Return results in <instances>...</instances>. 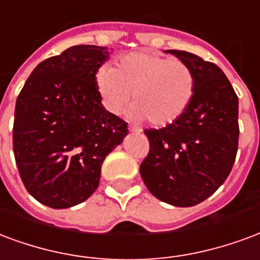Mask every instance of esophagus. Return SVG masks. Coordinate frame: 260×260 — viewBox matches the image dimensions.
Here are the masks:
<instances>
[{
    "label": "esophagus",
    "instance_id": "obj_1",
    "mask_svg": "<svg viewBox=\"0 0 260 260\" xmlns=\"http://www.w3.org/2000/svg\"><path fill=\"white\" fill-rule=\"evenodd\" d=\"M128 132H130V133H140L141 130H140V128H137V127H128Z\"/></svg>",
    "mask_w": 260,
    "mask_h": 260
}]
</instances>
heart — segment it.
I'll return each instance as SVG.
<instances>
[{"mask_svg":"<svg viewBox=\"0 0 260 260\" xmlns=\"http://www.w3.org/2000/svg\"><path fill=\"white\" fill-rule=\"evenodd\" d=\"M95 81L102 104L111 113L122 111L132 95L127 116L136 122L148 119L156 127L176 122L195 94L190 66L152 51L124 55L117 60L116 69L102 66Z\"/></svg>","mask_w":260,"mask_h":260,"instance_id":"b5f03b06","label":"heart"}]
</instances>
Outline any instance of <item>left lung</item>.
I'll return each instance as SVG.
<instances>
[{"mask_svg": "<svg viewBox=\"0 0 260 260\" xmlns=\"http://www.w3.org/2000/svg\"><path fill=\"white\" fill-rule=\"evenodd\" d=\"M165 52L190 66L195 94L176 122L144 130L151 148L140 174L159 201L187 208L209 198L230 174L240 134L238 98L217 65L185 51Z\"/></svg>", "mask_w": 260, "mask_h": 260, "instance_id": "8db88e82", "label": "left lung"}]
</instances>
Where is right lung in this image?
Segmentation results:
<instances>
[{
    "instance_id": "1",
    "label": "right lung",
    "mask_w": 260,
    "mask_h": 260,
    "mask_svg": "<svg viewBox=\"0 0 260 260\" xmlns=\"http://www.w3.org/2000/svg\"><path fill=\"white\" fill-rule=\"evenodd\" d=\"M109 54L108 47H70L36 66L16 100L15 160L26 190L43 205L66 209L90 198L102 162L128 134L96 90Z\"/></svg>"
}]
</instances>
